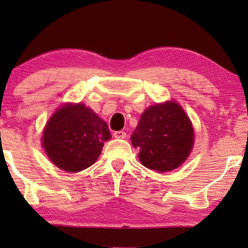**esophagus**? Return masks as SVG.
<instances>
[{
  "label": "esophagus",
  "mask_w": 248,
  "mask_h": 248,
  "mask_svg": "<svg viewBox=\"0 0 248 248\" xmlns=\"http://www.w3.org/2000/svg\"><path fill=\"white\" fill-rule=\"evenodd\" d=\"M125 136H127V133L124 131H115L114 132V137L116 139H124Z\"/></svg>",
  "instance_id": "34e87169"
}]
</instances>
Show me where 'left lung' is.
Wrapping results in <instances>:
<instances>
[{
  "mask_svg": "<svg viewBox=\"0 0 248 248\" xmlns=\"http://www.w3.org/2000/svg\"><path fill=\"white\" fill-rule=\"evenodd\" d=\"M131 142L140 150L142 164L163 173L178 167L188 157L194 144V129L178 104H157L141 115Z\"/></svg>",
  "mask_w": 248,
  "mask_h": 248,
  "instance_id": "left-lung-1",
  "label": "left lung"
}]
</instances>
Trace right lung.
Masks as SVG:
<instances>
[{
	"label": "right lung",
	"instance_id": "add662e5",
	"mask_svg": "<svg viewBox=\"0 0 248 248\" xmlns=\"http://www.w3.org/2000/svg\"><path fill=\"white\" fill-rule=\"evenodd\" d=\"M110 138L107 124L91 108L65 105L48 121L43 145L59 169L77 173L94 164Z\"/></svg>",
	"mask_w": 248,
	"mask_h": 248
}]
</instances>
